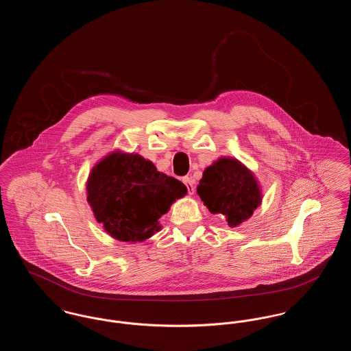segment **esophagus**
Here are the masks:
<instances>
[{"label": "esophagus", "mask_w": 351, "mask_h": 351, "mask_svg": "<svg viewBox=\"0 0 351 351\" xmlns=\"http://www.w3.org/2000/svg\"><path fill=\"white\" fill-rule=\"evenodd\" d=\"M183 183L186 185L189 195H192L193 191H195V182H193V179L189 178V176H185V178H183Z\"/></svg>", "instance_id": "esophagus-1"}]
</instances>
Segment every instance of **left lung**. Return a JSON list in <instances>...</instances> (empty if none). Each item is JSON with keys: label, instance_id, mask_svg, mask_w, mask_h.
<instances>
[{"label": "left lung", "instance_id": "left-lung-1", "mask_svg": "<svg viewBox=\"0 0 351 351\" xmlns=\"http://www.w3.org/2000/svg\"><path fill=\"white\" fill-rule=\"evenodd\" d=\"M197 193L212 213L226 218L230 228L249 219L262 204V191L256 178L245 165L230 156H221L205 168Z\"/></svg>", "mask_w": 351, "mask_h": 351}]
</instances>
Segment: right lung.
<instances>
[{
	"mask_svg": "<svg viewBox=\"0 0 351 351\" xmlns=\"http://www.w3.org/2000/svg\"><path fill=\"white\" fill-rule=\"evenodd\" d=\"M186 186L138 154L113 151L92 168L86 200L105 232L122 242H143Z\"/></svg>",
	"mask_w": 351,
	"mask_h": 351,
	"instance_id": "add662e5",
	"label": "right lung"
}]
</instances>
